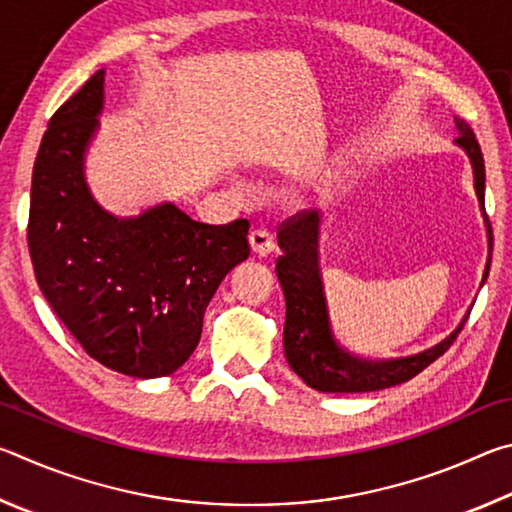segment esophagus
<instances>
[{"mask_svg":"<svg viewBox=\"0 0 512 512\" xmlns=\"http://www.w3.org/2000/svg\"><path fill=\"white\" fill-rule=\"evenodd\" d=\"M248 244H250V250H253V253H255L257 257L271 255L273 248H275V241H273V237H271V232L264 230V228L250 230Z\"/></svg>","mask_w":512,"mask_h":512,"instance_id":"34e87169","label":"esophagus"}]
</instances>
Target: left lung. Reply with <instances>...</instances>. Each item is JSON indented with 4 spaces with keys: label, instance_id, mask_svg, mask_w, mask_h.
<instances>
[{
    "label": "left lung",
    "instance_id": "left-lung-1",
    "mask_svg": "<svg viewBox=\"0 0 512 512\" xmlns=\"http://www.w3.org/2000/svg\"><path fill=\"white\" fill-rule=\"evenodd\" d=\"M461 135L456 144L463 146L474 167V187L481 205H485V164L481 146L476 142L472 128L463 119H456ZM485 212V210H483ZM277 244L282 257H277L275 271L287 300V320H284V354L293 372L307 386L320 393H368L391 388L415 375L452 348L461 334L465 320L456 332L447 336L436 348L424 350L415 357L395 361H363L339 348L329 327L327 302L323 280L318 268V212H298L284 221L277 230ZM490 257L485 266V277L492 259V225L488 221ZM470 316V314H467Z\"/></svg>",
    "mask_w": 512,
    "mask_h": 512
}]
</instances>
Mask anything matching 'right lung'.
<instances>
[{
  "label": "right lung",
  "instance_id": "obj_1",
  "mask_svg": "<svg viewBox=\"0 0 512 512\" xmlns=\"http://www.w3.org/2000/svg\"><path fill=\"white\" fill-rule=\"evenodd\" d=\"M101 106L103 69L42 135L27 228L33 271L94 361L128 377H164L192 357L214 291L250 255V223H198L171 203L137 219L108 214L83 176Z\"/></svg>",
  "mask_w": 512,
  "mask_h": 512
}]
</instances>
